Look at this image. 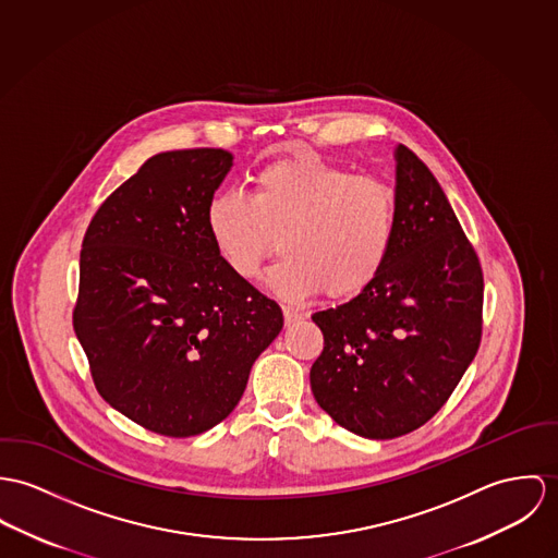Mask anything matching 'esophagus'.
<instances>
[{
  "instance_id": "esophagus-1",
  "label": "esophagus",
  "mask_w": 558,
  "mask_h": 558,
  "mask_svg": "<svg viewBox=\"0 0 558 558\" xmlns=\"http://www.w3.org/2000/svg\"><path fill=\"white\" fill-rule=\"evenodd\" d=\"M308 314L302 308H293V306H284V323L287 325H295L300 320H304Z\"/></svg>"
}]
</instances>
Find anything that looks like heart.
<instances>
[{"instance_id": "obj_1", "label": "heart", "mask_w": 558, "mask_h": 558, "mask_svg": "<svg viewBox=\"0 0 558 558\" xmlns=\"http://www.w3.org/2000/svg\"><path fill=\"white\" fill-rule=\"evenodd\" d=\"M207 233L233 274L254 280L278 248L284 256L267 276L284 300L325 291L351 300L380 276L398 227V194L374 175L291 156L260 167L248 196L218 192L205 209Z\"/></svg>"}]
</instances>
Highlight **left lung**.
<instances>
[{
    "instance_id": "1",
    "label": "left lung",
    "mask_w": 558,
    "mask_h": 558,
    "mask_svg": "<svg viewBox=\"0 0 558 558\" xmlns=\"http://www.w3.org/2000/svg\"><path fill=\"white\" fill-rule=\"evenodd\" d=\"M398 227L371 287L314 312L323 353L310 371L318 407L366 438L422 428L471 366L484 327V271L433 171L396 151Z\"/></svg>"
}]
</instances>
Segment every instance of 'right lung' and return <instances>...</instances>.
Instances as JSON below:
<instances>
[{
    "label": "right lung",
    "mask_w": 558,
    "mask_h": 558,
    "mask_svg": "<svg viewBox=\"0 0 558 558\" xmlns=\"http://www.w3.org/2000/svg\"><path fill=\"white\" fill-rule=\"evenodd\" d=\"M231 165L214 147L156 154L83 238L74 333L98 393L151 433L186 438L229 417L284 323L207 233V203Z\"/></svg>",
    "instance_id": "add662e5"
}]
</instances>
